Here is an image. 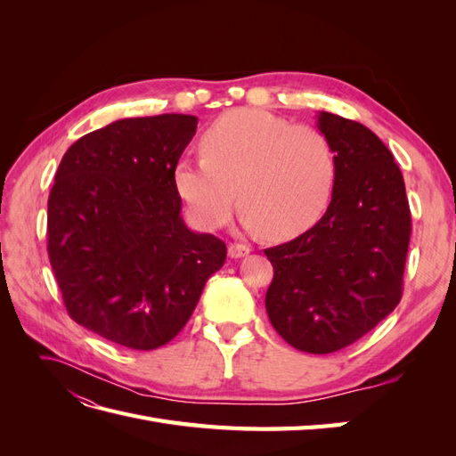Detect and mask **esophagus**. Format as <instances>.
I'll return each instance as SVG.
<instances>
[{"label":"esophagus","instance_id":"esophagus-1","mask_svg":"<svg viewBox=\"0 0 456 456\" xmlns=\"http://www.w3.org/2000/svg\"><path fill=\"white\" fill-rule=\"evenodd\" d=\"M249 247H247L245 243H230L228 245V255L232 256V258H241V256H245V255H249Z\"/></svg>","mask_w":456,"mask_h":456}]
</instances>
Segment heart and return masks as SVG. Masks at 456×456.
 I'll return each mask as SVG.
<instances>
[{
	"label": "heart",
	"mask_w": 456,
	"mask_h": 456,
	"mask_svg": "<svg viewBox=\"0 0 456 456\" xmlns=\"http://www.w3.org/2000/svg\"><path fill=\"white\" fill-rule=\"evenodd\" d=\"M201 151L176 163L175 186L203 230L224 226L238 200L247 228L293 238L323 215L333 194L337 158L327 134L265 110L223 114L203 133Z\"/></svg>",
	"instance_id": "heart-1"
}]
</instances>
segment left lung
Returning <instances> with one entry per match:
<instances>
[{
  "label": "left lung",
  "mask_w": 456,
  "mask_h": 456,
  "mask_svg": "<svg viewBox=\"0 0 456 456\" xmlns=\"http://www.w3.org/2000/svg\"><path fill=\"white\" fill-rule=\"evenodd\" d=\"M317 127L335 150L333 198L310 230L265 249L273 266L266 312L293 348L330 354L402 300L411 211L403 175L375 133L329 112Z\"/></svg>",
  "instance_id": "8db88e82"
}]
</instances>
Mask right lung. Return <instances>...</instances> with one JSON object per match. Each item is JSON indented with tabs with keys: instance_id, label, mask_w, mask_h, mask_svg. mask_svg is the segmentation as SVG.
<instances>
[{
	"instance_id": "1",
	"label": "right lung",
	"mask_w": 456,
	"mask_h": 456,
	"mask_svg": "<svg viewBox=\"0 0 456 456\" xmlns=\"http://www.w3.org/2000/svg\"><path fill=\"white\" fill-rule=\"evenodd\" d=\"M198 118L118 119L66 150L47 201V253L68 315L131 350L190 320L226 245L181 216L175 167Z\"/></svg>"
}]
</instances>
